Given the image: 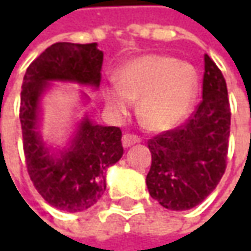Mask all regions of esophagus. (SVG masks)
I'll list each match as a JSON object with an SVG mask.
<instances>
[{
	"label": "esophagus",
	"instance_id": "esophagus-1",
	"mask_svg": "<svg viewBox=\"0 0 251 251\" xmlns=\"http://www.w3.org/2000/svg\"><path fill=\"white\" fill-rule=\"evenodd\" d=\"M123 147L124 148H128L131 145H134V144H137V142H140L141 138L138 135H134V134H128V132H126L124 135H123Z\"/></svg>",
	"mask_w": 251,
	"mask_h": 251
}]
</instances>
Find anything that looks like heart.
<instances>
[{
    "mask_svg": "<svg viewBox=\"0 0 251 251\" xmlns=\"http://www.w3.org/2000/svg\"><path fill=\"white\" fill-rule=\"evenodd\" d=\"M116 79L103 88L109 110L124 116L131 100L140 99L138 116L153 131L169 130L183 120L198 86L197 73L190 64L159 54L131 58L117 70Z\"/></svg>",
    "mask_w": 251,
    "mask_h": 251,
    "instance_id": "1",
    "label": "heart"
}]
</instances>
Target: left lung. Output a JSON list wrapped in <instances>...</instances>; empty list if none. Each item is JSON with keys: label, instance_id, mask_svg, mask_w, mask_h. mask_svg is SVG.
I'll return each instance as SVG.
<instances>
[{"label": "left lung", "instance_id": "8db88e82", "mask_svg": "<svg viewBox=\"0 0 251 251\" xmlns=\"http://www.w3.org/2000/svg\"><path fill=\"white\" fill-rule=\"evenodd\" d=\"M202 100L188 120L148 141L152 155L147 187L162 207L184 211L214 191L226 169L230 106L225 78L204 55Z\"/></svg>", "mask_w": 251, "mask_h": 251}]
</instances>
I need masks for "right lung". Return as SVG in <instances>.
Instances as JSON below:
<instances>
[{"label": "right lung", "mask_w": 251, "mask_h": 251, "mask_svg": "<svg viewBox=\"0 0 251 251\" xmlns=\"http://www.w3.org/2000/svg\"><path fill=\"white\" fill-rule=\"evenodd\" d=\"M103 53L96 43H54L26 70L19 119L27 173L39 194L54 208L79 212L96 204L106 190V170L123 156L121 130L79 123L70 147L54 156L37 130L40 99L50 81L99 88Z\"/></svg>", "instance_id": "obj_1"}]
</instances>
